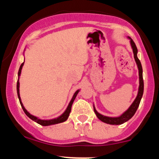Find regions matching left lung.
I'll return each mask as SVG.
<instances>
[{
	"label": "left lung",
	"mask_w": 159,
	"mask_h": 159,
	"mask_svg": "<svg viewBox=\"0 0 159 159\" xmlns=\"http://www.w3.org/2000/svg\"><path fill=\"white\" fill-rule=\"evenodd\" d=\"M130 39V44L132 46L133 54H134V61H135L137 66H138V72H139V87H138V95H137V97L134 99V101L133 102L131 106L127 109L123 114L120 115V116H116V117H110V116H104V115L99 114L95 108L94 105H93V109L94 112L96 114L97 117L101 121H102L103 123H105L107 124H111V125H121L125 122H127L128 120H129L131 118L134 116L135 114L137 109H138V106H139L140 100H141L142 96H143V69H142V66L140 63V60L138 58V48H137L135 43H134V41L131 39L130 37H128Z\"/></svg>",
	"instance_id": "left-lung-1"
}]
</instances>
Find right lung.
Returning <instances> with one entry per match:
<instances>
[{
	"label": "right lung",
	"instance_id": "obj_1",
	"mask_svg": "<svg viewBox=\"0 0 159 159\" xmlns=\"http://www.w3.org/2000/svg\"><path fill=\"white\" fill-rule=\"evenodd\" d=\"M24 63H25V61L23 62L22 63H21V65L20 66V68H19V72H18V81H17V94H18V97H19V102H20V104H21V106L22 107L24 112L25 113V114L27 115V116H28L30 119H31L32 120H34V122H36V123H37L38 124H39V125H43V126H47V125H54V124H58V123H63V122H65L66 120L68 119L69 116V114H70L71 112V108H72V103H73L75 98L76 96H77V95L78 93V92H79L80 90H78L76 91L75 93L73 96H72V99H71L70 102H69L68 107H66V111L64 112L62 114L61 116H58V117L57 118H54V119H52V120H41L39 119V118L36 117V116H34V115L30 114V113L27 111L26 109H25V107H24L22 102H21V97H20V93H19V77L20 75H21V69H22V66H24Z\"/></svg>",
	"mask_w": 159,
	"mask_h": 159
}]
</instances>
